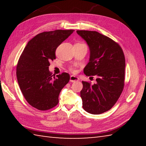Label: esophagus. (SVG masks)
Returning a JSON list of instances; mask_svg holds the SVG:
<instances>
[{
    "label": "esophagus",
    "mask_w": 146,
    "mask_h": 146,
    "mask_svg": "<svg viewBox=\"0 0 146 146\" xmlns=\"http://www.w3.org/2000/svg\"><path fill=\"white\" fill-rule=\"evenodd\" d=\"M79 80V78H78V77H76L75 76H70V81L71 82H75L76 81H78Z\"/></svg>",
    "instance_id": "1"
}]
</instances>
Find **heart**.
I'll list each match as a JSON object with an SVG mask.
<instances>
[{"label": "heart", "instance_id": "b5f03b06", "mask_svg": "<svg viewBox=\"0 0 146 146\" xmlns=\"http://www.w3.org/2000/svg\"><path fill=\"white\" fill-rule=\"evenodd\" d=\"M70 70L71 71V72H73L74 73H76L78 72V69H77V66H71L70 68Z\"/></svg>", "mask_w": 146, "mask_h": 146}]
</instances>
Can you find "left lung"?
<instances>
[{"instance_id":"obj_1","label":"left lung","mask_w":146,"mask_h":146,"mask_svg":"<svg viewBox=\"0 0 146 146\" xmlns=\"http://www.w3.org/2000/svg\"><path fill=\"white\" fill-rule=\"evenodd\" d=\"M89 46L90 55L84 68L86 76H96L97 83L82 82L80 92L83 108L92 114H100L115 104L123 91L125 56L117 42L97 31H76Z\"/></svg>"}]
</instances>
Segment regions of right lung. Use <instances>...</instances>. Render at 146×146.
I'll use <instances>...</instances> for the list:
<instances>
[{
	"instance_id": "obj_1",
	"label": "right lung",
	"mask_w": 146,
	"mask_h": 146,
	"mask_svg": "<svg viewBox=\"0 0 146 146\" xmlns=\"http://www.w3.org/2000/svg\"><path fill=\"white\" fill-rule=\"evenodd\" d=\"M74 30H55L38 34L27 42L16 67L17 82L29 104L39 110L57 105L61 90L70 81L63 73L53 76L49 61L56 59V49Z\"/></svg>"
}]
</instances>
